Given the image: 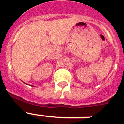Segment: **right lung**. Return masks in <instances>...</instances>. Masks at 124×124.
Instances as JSON below:
<instances>
[{
  "label": "right lung",
  "instance_id": "1",
  "mask_svg": "<svg viewBox=\"0 0 124 124\" xmlns=\"http://www.w3.org/2000/svg\"><path fill=\"white\" fill-rule=\"evenodd\" d=\"M31 86H32V85H31Z\"/></svg>",
  "mask_w": 124,
  "mask_h": 124
}]
</instances>
